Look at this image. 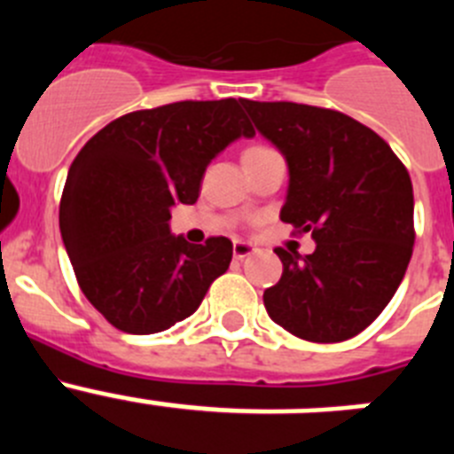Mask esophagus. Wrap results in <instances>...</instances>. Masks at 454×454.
I'll list each match as a JSON object with an SVG mask.
<instances>
[{
  "mask_svg": "<svg viewBox=\"0 0 454 454\" xmlns=\"http://www.w3.org/2000/svg\"><path fill=\"white\" fill-rule=\"evenodd\" d=\"M231 252H234L236 259H246V256H250L252 252H254V247H252L250 243H246V240H234V247H231Z\"/></svg>",
  "mask_w": 454,
  "mask_h": 454,
  "instance_id": "1",
  "label": "esophagus"
}]
</instances>
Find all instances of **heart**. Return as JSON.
Wrapping results in <instances>:
<instances>
[{"instance_id": "heart-1", "label": "heart", "mask_w": 454, "mask_h": 454, "mask_svg": "<svg viewBox=\"0 0 454 454\" xmlns=\"http://www.w3.org/2000/svg\"><path fill=\"white\" fill-rule=\"evenodd\" d=\"M268 147H262V145H254V147H247L246 154L243 156H252V154H262V152H266Z\"/></svg>"}]
</instances>
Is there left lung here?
<instances>
[{"instance_id":"left-lung-1","label":"left lung","mask_w":454,"mask_h":454,"mask_svg":"<svg viewBox=\"0 0 454 454\" xmlns=\"http://www.w3.org/2000/svg\"><path fill=\"white\" fill-rule=\"evenodd\" d=\"M256 131L288 163L279 218L316 240L282 259L266 311L293 336L339 343L364 332L398 291L414 250L407 168L366 124L332 108L243 99Z\"/></svg>"}]
</instances>
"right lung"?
I'll return each mask as SVG.
<instances>
[{"mask_svg":"<svg viewBox=\"0 0 454 454\" xmlns=\"http://www.w3.org/2000/svg\"><path fill=\"white\" fill-rule=\"evenodd\" d=\"M252 138L240 99L175 102L108 122L72 161L59 224L88 302L127 334H156L195 314L231 262V240L191 246L170 208L195 204L204 170Z\"/></svg>","mask_w":454,"mask_h":454,"instance_id":"right-lung-1","label":"right lung"}]
</instances>
